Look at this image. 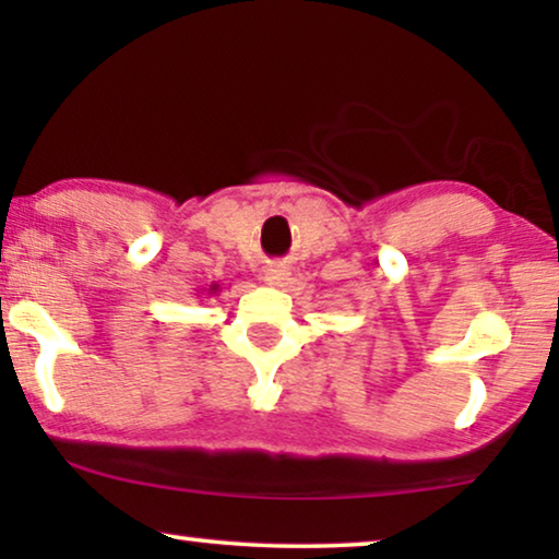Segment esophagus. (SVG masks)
<instances>
[{
	"label": "esophagus",
	"instance_id": "1",
	"mask_svg": "<svg viewBox=\"0 0 559 559\" xmlns=\"http://www.w3.org/2000/svg\"><path fill=\"white\" fill-rule=\"evenodd\" d=\"M289 280V266L285 264H270L264 270V282L270 287H285Z\"/></svg>",
	"mask_w": 559,
	"mask_h": 559
}]
</instances>
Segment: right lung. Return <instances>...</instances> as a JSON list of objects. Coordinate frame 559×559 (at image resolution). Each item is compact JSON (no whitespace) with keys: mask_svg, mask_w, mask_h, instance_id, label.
<instances>
[{"mask_svg":"<svg viewBox=\"0 0 559 559\" xmlns=\"http://www.w3.org/2000/svg\"><path fill=\"white\" fill-rule=\"evenodd\" d=\"M216 293H221V287H218V282H213V285L209 287V295H216Z\"/></svg>","mask_w":559,"mask_h":559,"instance_id":"obj_1","label":"right lung"}]
</instances>
